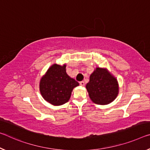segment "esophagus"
I'll return each instance as SVG.
<instances>
[{
    "mask_svg": "<svg viewBox=\"0 0 150 150\" xmlns=\"http://www.w3.org/2000/svg\"><path fill=\"white\" fill-rule=\"evenodd\" d=\"M80 85H81V86H84V85H85V82L84 81H81L80 82Z\"/></svg>",
    "mask_w": 150,
    "mask_h": 150,
    "instance_id": "34e87169",
    "label": "esophagus"
}]
</instances>
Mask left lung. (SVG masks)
I'll list each match as a JSON object with an SVG mask.
<instances>
[{
	"instance_id": "8db88e82",
	"label": "left lung",
	"mask_w": 150,
	"mask_h": 150,
	"mask_svg": "<svg viewBox=\"0 0 150 150\" xmlns=\"http://www.w3.org/2000/svg\"><path fill=\"white\" fill-rule=\"evenodd\" d=\"M86 89L91 100L98 105H108L111 103L119 93L117 79L108 69L98 67L90 75Z\"/></svg>"
}]
</instances>
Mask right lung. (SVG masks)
<instances>
[{"mask_svg":"<svg viewBox=\"0 0 150 150\" xmlns=\"http://www.w3.org/2000/svg\"><path fill=\"white\" fill-rule=\"evenodd\" d=\"M79 85L66 73V64H53L40 80L39 89L45 101L59 106L69 100L73 89Z\"/></svg>","mask_w":150,"mask_h":150,"instance_id":"obj_1","label":"right lung"}]
</instances>
